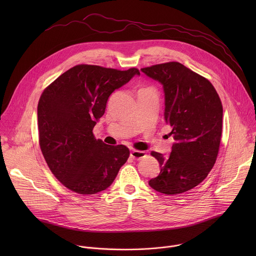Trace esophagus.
<instances>
[{
    "mask_svg": "<svg viewBox=\"0 0 256 256\" xmlns=\"http://www.w3.org/2000/svg\"><path fill=\"white\" fill-rule=\"evenodd\" d=\"M145 152L144 150H133L131 152H130V156L134 160H140L142 158H144L145 156Z\"/></svg>",
    "mask_w": 256,
    "mask_h": 256,
    "instance_id": "1",
    "label": "esophagus"
}]
</instances>
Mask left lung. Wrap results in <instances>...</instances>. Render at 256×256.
Here are the masks:
<instances>
[{
	"label": "left lung",
	"instance_id": "left-lung-1",
	"mask_svg": "<svg viewBox=\"0 0 256 256\" xmlns=\"http://www.w3.org/2000/svg\"><path fill=\"white\" fill-rule=\"evenodd\" d=\"M162 84L164 117L174 135L168 158L152 152L160 174L148 185L160 193L176 195L202 182L215 164L222 125V106L213 84L178 62L141 69Z\"/></svg>",
	"mask_w": 256,
	"mask_h": 256
}]
</instances>
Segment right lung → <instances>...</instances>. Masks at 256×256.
<instances>
[{
    "label": "right lung",
    "instance_id": "add662e5",
    "mask_svg": "<svg viewBox=\"0 0 256 256\" xmlns=\"http://www.w3.org/2000/svg\"><path fill=\"white\" fill-rule=\"evenodd\" d=\"M136 74L140 76L136 68L78 65L42 92L37 106L40 148L52 174L74 192L90 195L106 190L128 160L127 146L96 140L92 129L110 94Z\"/></svg>",
    "mask_w": 256,
    "mask_h": 256
}]
</instances>
